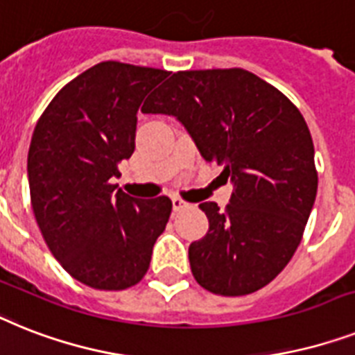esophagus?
Listing matches in <instances>:
<instances>
[{
    "mask_svg": "<svg viewBox=\"0 0 355 355\" xmlns=\"http://www.w3.org/2000/svg\"><path fill=\"white\" fill-rule=\"evenodd\" d=\"M171 202H173V209H175V211H182V209H186V207L191 206V204L186 202V200H182V198H178V197L173 198Z\"/></svg>",
    "mask_w": 355,
    "mask_h": 355,
    "instance_id": "esophagus-1",
    "label": "esophagus"
}]
</instances>
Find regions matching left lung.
I'll return each mask as SVG.
<instances>
[{
    "mask_svg": "<svg viewBox=\"0 0 355 355\" xmlns=\"http://www.w3.org/2000/svg\"><path fill=\"white\" fill-rule=\"evenodd\" d=\"M142 112L177 118L233 184L224 211L200 204L209 230L189 244L193 277L217 295L266 286L297 250L318 195L313 142L299 109L250 71L207 69L173 74Z\"/></svg>",
    "mask_w": 355,
    "mask_h": 355,
    "instance_id": "obj_1",
    "label": "left lung"
}]
</instances>
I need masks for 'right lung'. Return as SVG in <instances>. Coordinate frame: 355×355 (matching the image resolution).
Returning a JSON list of instances; mask_svg holds the SVG:
<instances>
[{"label":"right lung","mask_w":355,"mask_h":355,"mask_svg":"<svg viewBox=\"0 0 355 355\" xmlns=\"http://www.w3.org/2000/svg\"><path fill=\"white\" fill-rule=\"evenodd\" d=\"M168 76L98 63L53 98L34 129L27 173L40 232L63 270L96 290L137 284L171 215L168 197H129L112 184L135 151L138 107Z\"/></svg>","instance_id":"1"}]
</instances>
